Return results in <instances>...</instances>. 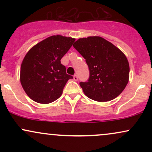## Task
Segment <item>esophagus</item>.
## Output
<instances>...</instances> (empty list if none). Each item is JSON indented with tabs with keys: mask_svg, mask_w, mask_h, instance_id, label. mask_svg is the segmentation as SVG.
Masks as SVG:
<instances>
[{
	"mask_svg": "<svg viewBox=\"0 0 152 152\" xmlns=\"http://www.w3.org/2000/svg\"><path fill=\"white\" fill-rule=\"evenodd\" d=\"M74 81H78V76L76 74H75L74 76Z\"/></svg>",
	"mask_w": 152,
	"mask_h": 152,
	"instance_id": "obj_1",
	"label": "esophagus"
}]
</instances>
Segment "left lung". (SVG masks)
I'll use <instances>...</instances> for the list:
<instances>
[{
	"label": "left lung",
	"instance_id": "8db88e82",
	"mask_svg": "<svg viewBox=\"0 0 152 152\" xmlns=\"http://www.w3.org/2000/svg\"><path fill=\"white\" fill-rule=\"evenodd\" d=\"M73 46L86 60L89 69L87 81L79 83L85 95L100 102L117 97L129 77V64L126 56L99 36L79 38Z\"/></svg>",
	"mask_w": 152,
	"mask_h": 152
}]
</instances>
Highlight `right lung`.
I'll use <instances>...</instances> for the list:
<instances>
[{
    "label": "right lung",
    "mask_w": 152,
    "mask_h": 152,
    "mask_svg": "<svg viewBox=\"0 0 152 152\" xmlns=\"http://www.w3.org/2000/svg\"><path fill=\"white\" fill-rule=\"evenodd\" d=\"M75 41L74 38L52 36L30 49L20 66V83L34 102L49 104L61 96L63 89L73 76L66 74L62 57Z\"/></svg>",
    "instance_id": "obj_1"
}]
</instances>
